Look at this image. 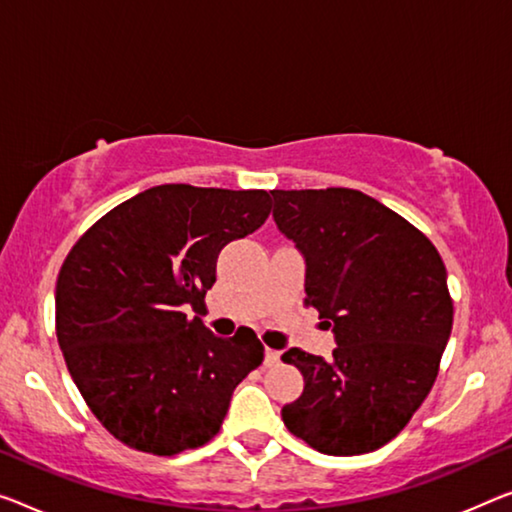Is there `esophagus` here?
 Returning a JSON list of instances; mask_svg holds the SVG:
<instances>
[{
    "instance_id": "1",
    "label": "esophagus",
    "mask_w": 512,
    "mask_h": 512,
    "mask_svg": "<svg viewBox=\"0 0 512 512\" xmlns=\"http://www.w3.org/2000/svg\"><path fill=\"white\" fill-rule=\"evenodd\" d=\"M279 361H281V352L272 350V348L265 350V366H277Z\"/></svg>"
}]
</instances>
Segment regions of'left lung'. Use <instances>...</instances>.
I'll list each match as a JSON object with an SVG mask.
<instances>
[{"label": "left lung", "mask_w": 512, "mask_h": 512, "mask_svg": "<svg viewBox=\"0 0 512 512\" xmlns=\"http://www.w3.org/2000/svg\"><path fill=\"white\" fill-rule=\"evenodd\" d=\"M274 222L306 258V297L332 327V359L300 348L283 364L304 391L281 410L295 437L327 455L371 453L403 430L437 380L453 300L435 245L371 196L272 190Z\"/></svg>", "instance_id": "left-lung-1"}]
</instances>
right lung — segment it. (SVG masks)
Returning <instances> with one entry per match:
<instances>
[{
    "instance_id": "1",
    "label": "right lung",
    "mask_w": 512,
    "mask_h": 512,
    "mask_svg": "<svg viewBox=\"0 0 512 512\" xmlns=\"http://www.w3.org/2000/svg\"><path fill=\"white\" fill-rule=\"evenodd\" d=\"M265 190L157 185L84 231L57 277V341L96 419L125 446L178 455L208 444L263 364L256 334L201 318L217 256L270 215Z\"/></svg>"
}]
</instances>
